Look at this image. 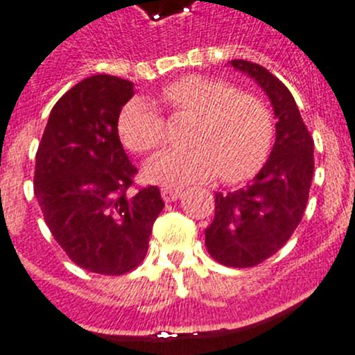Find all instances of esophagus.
Instances as JSON below:
<instances>
[{
  "label": "esophagus",
  "instance_id": "obj_1",
  "mask_svg": "<svg viewBox=\"0 0 355 355\" xmlns=\"http://www.w3.org/2000/svg\"><path fill=\"white\" fill-rule=\"evenodd\" d=\"M183 196V190L180 188H163L162 190V197L165 202H172V200H178L180 197Z\"/></svg>",
  "mask_w": 355,
  "mask_h": 355
}]
</instances>
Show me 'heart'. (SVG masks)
<instances>
[{
  "label": "heart",
  "mask_w": 355,
  "mask_h": 355,
  "mask_svg": "<svg viewBox=\"0 0 355 355\" xmlns=\"http://www.w3.org/2000/svg\"><path fill=\"white\" fill-rule=\"evenodd\" d=\"M162 101L193 115L187 147L163 150L146 165L147 180L167 187L211 180L238 183L259 171L274 137V119L263 99L216 78L183 76L162 90ZM124 146L146 155L165 142V121L156 106L133 97L119 115Z\"/></svg>",
  "instance_id": "obj_1"
}]
</instances>
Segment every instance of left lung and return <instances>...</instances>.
Instances as JSON below:
<instances>
[{"instance_id":"1","label":"left lung","mask_w":355,"mask_h":355,"mask_svg":"<svg viewBox=\"0 0 355 355\" xmlns=\"http://www.w3.org/2000/svg\"><path fill=\"white\" fill-rule=\"evenodd\" d=\"M229 64L265 90L277 119L270 158L245 188L215 193V218L206 227V247L215 261L249 268L274 256L302 220L315 171V144L283 81L252 62Z\"/></svg>"}]
</instances>
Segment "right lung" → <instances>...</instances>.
I'll use <instances>...</instances> for the list:
<instances>
[{
    "label": "right lung",
    "instance_id": "1",
    "mask_svg": "<svg viewBox=\"0 0 355 355\" xmlns=\"http://www.w3.org/2000/svg\"><path fill=\"white\" fill-rule=\"evenodd\" d=\"M133 83L97 74L53 106L35 156L37 202L49 231L85 270L122 275L144 261L163 200L156 187L131 192L137 167L119 139Z\"/></svg>",
    "mask_w": 355,
    "mask_h": 355
}]
</instances>
